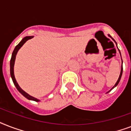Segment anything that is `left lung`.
I'll list each match as a JSON object with an SVG mask.
<instances>
[{
    "label": "left lung",
    "instance_id": "left-lung-1",
    "mask_svg": "<svg viewBox=\"0 0 131 131\" xmlns=\"http://www.w3.org/2000/svg\"><path fill=\"white\" fill-rule=\"evenodd\" d=\"M108 36H109V37H110L112 38V39L114 40V42H115V43H116V45H117V43H116V41H115V40H114V39H113V38H112V37H111V36L110 35H108ZM118 50H119V49H118ZM119 51H120V50H119ZM120 56H121V53H120ZM122 71H123V67H122H122H121V71H120V76H119V78H118V81H117V82H116V84H115V85H114V86H113V88H112V89L110 90V91H111V90H112L113 89V88H115V87H116V86H117V85H118V84H119V82H120V79H121V77H122ZM110 91H109V92H110Z\"/></svg>",
    "mask_w": 131,
    "mask_h": 131
}]
</instances>
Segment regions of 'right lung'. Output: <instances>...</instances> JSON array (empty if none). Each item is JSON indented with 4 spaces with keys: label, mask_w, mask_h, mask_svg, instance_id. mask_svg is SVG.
<instances>
[{
    "label": "right lung",
    "mask_w": 131,
    "mask_h": 131,
    "mask_svg": "<svg viewBox=\"0 0 131 131\" xmlns=\"http://www.w3.org/2000/svg\"><path fill=\"white\" fill-rule=\"evenodd\" d=\"M32 37H33V36L25 37L23 39L21 40V41L19 42L18 45H17L16 46H15V49H14L13 53H12L11 60H10V74H11V78H12V80H13V84H14L15 86L17 89V90H18V91H19V92H20V93H21L24 96V97H26V99H28L32 100V101H35L38 102V101H39V100L37 99H36V98L33 97V96H32L29 95L28 94L26 93L25 91H24L23 90L19 87V86L18 85L17 82H16V80H15V75H14V64H15V57H16V54H17V51H18V50L21 48V46L25 43L28 40L30 39H32Z\"/></svg>",
    "instance_id": "obj_1"
}]
</instances>
